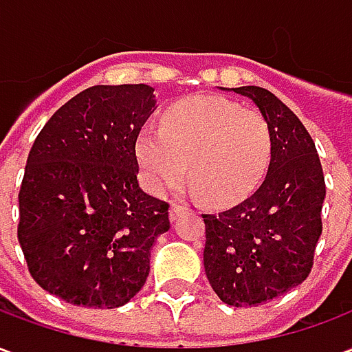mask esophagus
<instances>
[{"instance_id": "obj_1", "label": "esophagus", "mask_w": 352, "mask_h": 352, "mask_svg": "<svg viewBox=\"0 0 352 352\" xmlns=\"http://www.w3.org/2000/svg\"><path fill=\"white\" fill-rule=\"evenodd\" d=\"M184 211H188V207L179 206V204H171V207H169V221L175 222L177 217H179L181 213H184Z\"/></svg>"}]
</instances>
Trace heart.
Masks as SVG:
<instances>
[{"mask_svg": "<svg viewBox=\"0 0 352 352\" xmlns=\"http://www.w3.org/2000/svg\"><path fill=\"white\" fill-rule=\"evenodd\" d=\"M272 139L264 116L217 96L179 101L162 128L145 126L135 154L148 190L164 194L186 173L206 204L228 206L249 196L264 175Z\"/></svg>", "mask_w": 352, "mask_h": 352, "instance_id": "b5f03b06", "label": "heart"}]
</instances>
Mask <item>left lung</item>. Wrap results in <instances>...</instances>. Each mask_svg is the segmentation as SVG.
<instances>
[{"instance_id": "left-lung-1", "label": "left lung", "mask_w": 352, "mask_h": 352, "mask_svg": "<svg viewBox=\"0 0 352 352\" xmlns=\"http://www.w3.org/2000/svg\"><path fill=\"white\" fill-rule=\"evenodd\" d=\"M232 90L264 116L272 156L252 196L228 211L204 214V267L222 302L247 307L285 294L309 275L326 186L315 143L300 118L265 88Z\"/></svg>"}]
</instances>
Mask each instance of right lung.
<instances>
[{
  "label": "right lung",
  "instance_id": "obj_1",
  "mask_svg": "<svg viewBox=\"0 0 352 352\" xmlns=\"http://www.w3.org/2000/svg\"><path fill=\"white\" fill-rule=\"evenodd\" d=\"M148 85H98L39 131L19 194V243L35 283L82 307H120L145 285L168 204L139 186Z\"/></svg>",
  "mask_w": 352,
  "mask_h": 352
}]
</instances>
